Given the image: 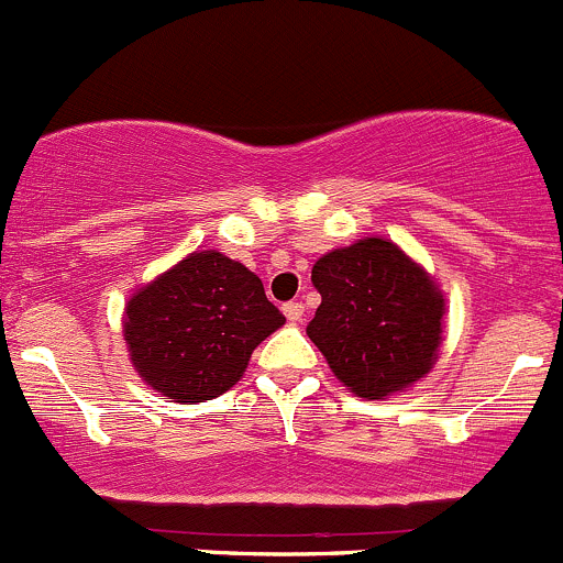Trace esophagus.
I'll return each mask as SVG.
<instances>
[{"label":"esophagus","instance_id":"1","mask_svg":"<svg viewBox=\"0 0 563 563\" xmlns=\"http://www.w3.org/2000/svg\"><path fill=\"white\" fill-rule=\"evenodd\" d=\"M282 311L289 322H300V317H303V303H300V300H289V303L282 306Z\"/></svg>","mask_w":563,"mask_h":563}]
</instances>
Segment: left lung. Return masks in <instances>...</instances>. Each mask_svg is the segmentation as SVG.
Wrapping results in <instances>:
<instances>
[{
    "label": "left lung",
    "mask_w": 563,
    "mask_h": 563,
    "mask_svg": "<svg viewBox=\"0 0 563 563\" xmlns=\"http://www.w3.org/2000/svg\"><path fill=\"white\" fill-rule=\"evenodd\" d=\"M311 282L322 303L306 333L355 397L386 399L432 369L446 300L397 243L364 238L333 249L317 260Z\"/></svg>",
    "instance_id": "obj_1"
}]
</instances>
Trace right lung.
Instances as JSON below:
<instances>
[{
  "instance_id": "obj_1",
  "label": "right lung",
  "mask_w": 563,
  "mask_h": 563,
  "mask_svg": "<svg viewBox=\"0 0 563 563\" xmlns=\"http://www.w3.org/2000/svg\"><path fill=\"white\" fill-rule=\"evenodd\" d=\"M284 325L260 276L221 252H194L128 298L122 336L139 377L172 402L230 391L254 347Z\"/></svg>"
}]
</instances>
